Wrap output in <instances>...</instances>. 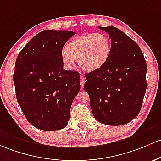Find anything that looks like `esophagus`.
<instances>
[{
    "mask_svg": "<svg viewBox=\"0 0 161 161\" xmlns=\"http://www.w3.org/2000/svg\"><path fill=\"white\" fill-rule=\"evenodd\" d=\"M85 82H86V78H85L83 73H81V76H80V85L82 87H83Z\"/></svg>",
    "mask_w": 161,
    "mask_h": 161,
    "instance_id": "34e87169",
    "label": "esophagus"
}]
</instances>
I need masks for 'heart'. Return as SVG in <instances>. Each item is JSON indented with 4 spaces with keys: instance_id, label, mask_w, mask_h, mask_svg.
<instances>
[{
    "instance_id": "b5f03b06",
    "label": "heart",
    "mask_w": 161,
    "mask_h": 161,
    "mask_svg": "<svg viewBox=\"0 0 161 161\" xmlns=\"http://www.w3.org/2000/svg\"><path fill=\"white\" fill-rule=\"evenodd\" d=\"M111 54V42L103 33H87L72 39L66 44L62 59L67 66L74 64V59L86 71L98 69L106 63Z\"/></svg>"
}]
</instances>
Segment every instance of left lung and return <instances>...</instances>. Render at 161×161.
Masks as SVG:
<instances>
[{"label": "left lung", "instance_id": "8db88e82", "mask_svg": "<svg viewBox=\"0 0 161 161\" xmlns=\"http://www.w3.org/2000/svg\"><path fill=\"white\" fill-rule=\"evenodd\" d=\"M109 34L111 54L103 66L86 73L84 90L92 112L104 125L130 122L140 112L147 89V63L140 47L114 26H98Z\"/></svg>", "mask_w": 161, "mask_h": 161}]
</instances>
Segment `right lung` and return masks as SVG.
Returning a JSON list of instances; mask_svg holds the SVG:
<instances>
[{
    "mask_svg": "<svg viewBox=\"0 0 161 161\" xmlns=\"http://www.w3.org/2000/svg\"><path fill=\"white\" fill-rule=\"evenodd\" d=\"M75 33L45 30L31 39L15 63L16 97L27 121L40 130L63 129L80 90L79 73L63 69L62 50Z\"/></svg>",
    "mask_w": 161,
    "mask_h": 161,
    "instance_id": "right-lung-1",
    "label": "right lung"
}]
</instances>
